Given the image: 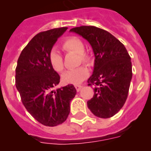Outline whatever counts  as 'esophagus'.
<instances>
[{
	"label": "esophagus",
	"instance_id": "1",
	"mask_svg": "<svg viewBox=\"0 0 151 151\" xmlns=\"http://www.w3.org/2000/svg\"><path fill=\"white\" fill-rule=\"evenodd\" d=\"M81 88H82V85H75V88H76V90L78 91V92H79V91L81 89Z\"/></svg>",
	"mask_w": 151,
	"mask_h": 151
}]
</instances>
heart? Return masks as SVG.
Instances as JSON below:
<instances>
[{
  "label": "heart",
  "mask_w": 151,
  "mask_h": 151,
  "mask_svg": "<svg viewBox=\"0 0 151 151\" xmlns=\"http://www.w3.org/2000/svg\"><path fill=\"white\" fill-rule=\"evenodd\" d=\"M63 48L67 52H75L79 54V63L89 65L91 63V57L87 52H85V45L80 39L75 37H69L63 42ZM48 59L51 66L54 70L61 73L64 70L63 58L62 55L55 49L50 52ZM88 76V70L85 66H78L77 68L71 69L64 73L63 75V81L67 84L78 85L80 84Z\"/></svg>",
  "instance_id": "1"
}]
</instances>
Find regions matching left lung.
<instances>
[{"label":"left lung","instance_id":"obj_1","mask_svg":"<svg viewBox=\"0 0 151 151\" xmlns=\"http://www.w3.org/2000/svg\"><path fill=\"white\" fill-rule=\"evenodd\" d=\"M70 31L86 39L94 52V70L88 85H94L95 92L88 107L98 117H113L128 97L132 77L131 57L124 45L106 30L82 26Z\"/></svg>","mask_w":151,"mask_h":151}]
</instances>
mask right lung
I'll list each match as a JSON object with an SVG mask.
<instances>
[{"instance_id":"right-lung-1","label":"right lung","mask_w":151,"mask_h":151,"mask_svg":"<svg viewBox=\"0 0 151 151\" xmlns=\"http://www.w3.org/2000/svg\"><path fill=\"white\" fill-rule=\"evenodd\" d=\"M66 29L67 27L55 28L34 36L21 52L15 69V86L23 105L46 126H56L66 121L70 101L77 93L73 85L52 90L60 77L51 66L48 55Z\"/></svg>"}]
</instances>
